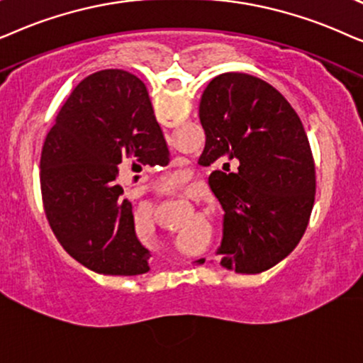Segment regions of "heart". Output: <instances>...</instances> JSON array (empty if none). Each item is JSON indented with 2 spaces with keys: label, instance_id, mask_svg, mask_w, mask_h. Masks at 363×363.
<instances>
[{
  "label": "heart",
  "instance_id": "heart-1",
  "mask_svg": "<svg viewBox=\"0 0 363 363\" xmlns=\"http://www.w3.org/2000/svg\"><path fill=\"white\" fill-rule=\"evenodd\" d=\"M181 181H182L181 174H171V176H169V177L166 179V186L174 187V186H177Z\"/></svg>",
  "mask_w": 363,
  "mask_h": 363
}]
</instances>
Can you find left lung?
Here are the masks:
<instances>
[{"mask_svg":"<svg viewBox=\"0 0 363 363\" xmlns=\"http://www.w3.org/2000/svg\"><path fill=\"white\" fill-rule=\"evenodd\" d=\"M199 119L206 133L199 164L222 166L209 176L224 209L222 267L264 272L296 249L312 212L315 167L301 118L274 86L224 72L202 93Z\"/></svg>","mask_w":363,"mask_h":363,"instance_id":"1","label":"left lung"}]
</instances>
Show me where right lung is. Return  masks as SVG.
<instances>
[{
	"instance_id": "obj_1",
	"label": "right lung",
	"mask_w": 363,
	"mask_h": 363,
	"mask_svg": "<svg viewBox=\"0 0 363 363\" xmlns=\"http://www.w3.org/2000/svg\"><path fill=\"white\" fill-rule=\"evenodd\" d=\"M166 149L139 77L106 69L76 86L48 133L40 161L48 222L72 259L104 275L151 269L133 204L116 177L121 162H143Z\"/></svg>"
}]
</instances>
